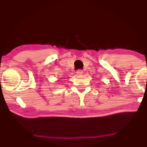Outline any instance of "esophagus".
<instances>
[{
    "mask_svg": "<svg viewBox=\"0 0 147 147\" xmlns=\"http://www.w3.org/2000/svg\"><path fill=\"white\" fill-rule=\"evenodd\" d=\"M76 74L78 75H82V74H83V71L82 70H78L76 71Z\"/></svg>",
    "mask_w": 147,
    "mask_h": 147,
    "instance_id": "obj_1",
    "label": "esophagus"
}]
</instances>
